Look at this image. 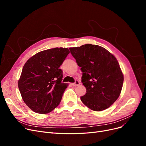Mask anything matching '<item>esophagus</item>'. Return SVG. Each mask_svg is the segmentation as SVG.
Listing matches in <instances>:
<instances>
[{
	"mask_svg": "<svg viewBox=\"0 0 146 146\" xmlns=\"http://www.w3.org/2000/svg\"><path fill=\"white\" fill-rule=\"evenodd\" d=\"M79 85H80V82H79L78 80H76V81H75L74 83H72V85L74 86H77Z\"/></svg>",
	"mask_w": 146,
	"mask_h": 146,
	"instance_id": "obj_1",
	"label": "esophagus"
}]
</instances>
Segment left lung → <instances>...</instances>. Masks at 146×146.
I'll use <instances>...</instances> for the list:
<instances>
[{"label":"left lung","instance_id":"1","mask_svg":"<svg viewBox=\"0 0 146 146\" xmlns=\"http://www.w3.org/2000/svg\"><path fill=\"white\" fill-rule=\"evenodd\" d=\"M82 72L86 93L80 97L86 107L96 111L107 109L119 98L123 76L116 58L105 48L90 44L69 48Z\"/></svg>","mask_w":146,"mask_h":146}]
</instances>
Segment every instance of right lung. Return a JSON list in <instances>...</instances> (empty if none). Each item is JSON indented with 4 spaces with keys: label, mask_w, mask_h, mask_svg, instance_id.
I'll return each mask as SVG.
<instances>
[{
    "label": "right lung",
    "mask_w": 146,
    "mask_h": 146,
    "mask_svg": "<svg viewBox=\"0 0 146 146\" xmlns=\"http://www.w3.org/2000/svg\"><path fill=\"white\" fill-rule=\"evenodd\" d=\"M69 54L68 48L39 52L24 64L18 88L24 102L35 113L46 114L58 106L68 83L62 82L60 66Z\"/></svg>",
    "instance_id": "add662e5"
}]
</instances>
